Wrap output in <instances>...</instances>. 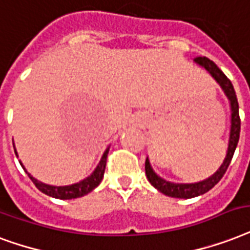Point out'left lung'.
Listing matches in <instances>:
<instances>
[{
    "instance_id": "8db88e82",
    "label": "left lung",
    "mask_w": 250,
    "mask_h": 250,
    "mask_svg": "<svg viewBox=\"0 0 250 250\" xmlns=\"http://www.w3.org/2000/svg\"><path fill=\"white\" fill-rule=\"evenodd\" d=\"M194 62L202 66V68H205L212 76V79L220 85V87L224 91V94L227 95V98L229 101V107H231V128H229L228 148H227L226 157L223 160L222 165L219 167L218 170L215 171L212 176H209L208 178H206L203 181H199V182H194V184H176V182L164 180L157 173H155L153 167H150L149 159L146 157V174L150 185L155 188H157L160 193L165 194L167 197L181 198V199L182 198L188 199V198L199 197L202 194L207 193L208 190H211L215 185L218 184L219 181L222 180L227 167H229V163H231L236 146H237V143H239L240 123H241L239 115V102H237V97H236L235 89H233V85H232L231 81L227 79V76L223 73L222 70L219 69V66L214 62H211L209 59H207V57H197L194 60Z\"/></svg>"
}]
</instances>
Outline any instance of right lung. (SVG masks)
<instances>
[{
  "label": "right lung",
  "mask_w": 250,
  "mask_h": 250,
  "mask_svg": "<svg viewBox=\"0 0 250 250\" xmlns=\"http://www.w3.org/2000/svg\"><path fill=\"white\" fill-rule=\"evenodd\" d=\"M13 146H14V152L17 157H18V153H17V149H15L14 143H13ZM108 149H110V146L106 148V150L104 152V155L101 157L100 163L97 165L93 173H91L90 176H87L86 178H83V181H80L77 184H72V185H66V186H52V185H47L43 184L41 181H38L36 178L28 173L26 170V167H23V164L22 161L19 160V164L22 165L23 167V170L26 171L30 177V180L35 184V186L39 190H41L42 193H44L45 195H49V197L52 198H57V199H74V198H80L83 197V195H86L91 191V190H94L98 185L101 184V181L104 178V167H106V161H107V153Z\"/></svg>",
  "instance_id": "obj_1"
}]
</instances>
